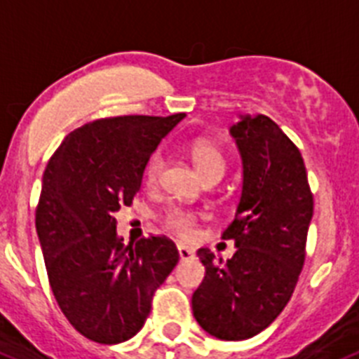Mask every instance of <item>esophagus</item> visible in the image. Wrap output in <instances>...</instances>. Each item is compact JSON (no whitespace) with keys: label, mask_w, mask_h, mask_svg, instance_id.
<instances>
[{"label":"esophagus","mask_w":359,"mask_h":359,"mask_svg":"<svg viewBox=\"0 0 359 359\" xmlns=\"http://www.w3.org/2000/svg\"><path fill=\"white\" fill-rule=\"evenodd\" d=\"M177 255H180V260H191L194 257V251L191 248H187V245H177Z\"/></svg>","instance_id":"esophagus-1"}]
</instances>
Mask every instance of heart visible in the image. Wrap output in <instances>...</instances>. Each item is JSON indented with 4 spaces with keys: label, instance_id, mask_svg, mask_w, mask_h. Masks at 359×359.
I'll list each match as a JSON object with an SVG mask.
<instances>
[{
    "label": "heart",
    "instance_id": "heart-1",
    "mask_svg": "<svg viewBox=\"0 0 359 359\" xmlns=\"http://www.w3.org/2000/svg\"><path fill=\"white\" fill-rule=\"evenodd\" d=\"M191 158L198 172L205 180L209 176H224L226 172V156L216 144L207 143V141H198L192 144ZM163 170V158L159 154L150 156L144 167V182L147 185H156L159 180V174ZM165 226L182 238H191L196 233V215L183 209H170L165 215Z\"/></svg>",
    "mask_w": 359,
    "mask_h": 359
}]
</instances>
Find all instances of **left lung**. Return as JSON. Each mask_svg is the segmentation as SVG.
<instances>
[{
    "label": "left lung",
    "mask_w": 359,
    "mask_h": 359,
    "mask_svg": "<svg viewBox=\"0 0 359 359\" xmlns=\"http://www.w3.org/2000/svg\"><path fill=\"white\" fill-rule=\"evenodd\" d=\"M244 182L235 220L222 238L235 240L226 264L198 250L205 277L192 313L207 334L242 341L277 319L292 297L306 255L313 196L299 148L266 115H242L231 126Z\"/></svg>",
    "instance_id": "8db88e82"
}]
</instances>
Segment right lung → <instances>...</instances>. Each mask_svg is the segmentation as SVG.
<instances>
[{
    "mask_svg": "<svg viewBox=\"0 0 359 359\" xmlns=\"http://www.w3.org/2000/svg\"><path fill=\"white\" fill-rule=\"evenodd\" d=\"M183 117L93 121L71 132L47 163L36 207L47 277L62 313L91 341L135 336L180 260L167 236L124 245L114 215L132 205L147 161Z\"/></svg>",
    "mask_w": 359,
    "mask_h": 359,
    "instance_id": "add662e5",
    "label": "right lung"
}]
</instances>
